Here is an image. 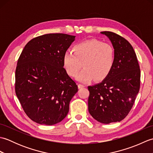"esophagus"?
<instances>
[{
    "mask_svg": "<svg viewBox=\"0 0 153 153\" xmlns=\"http://www.w3.org/2000/svg\"><path fill=\"white\" fill-rule=\"evenodd\" d=\"M85 87V85H83V84H78V88L81 89V88H83V87Z\"/></svg>",
    "mask_w": 153,
    "mask_h": 153,
    "instance_id": "esophagus-1",
    "label": "esophagus"
}]
</instances>
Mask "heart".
<instances>
[{"instance_id": "b5f03b06", "label": "heart", "mask_w": 153, "mask_h": 153, "mask_svg": "<svg viewBox=\"0 0 153 153\" xmlns=\"http://www.w3.org/2000/svg\"><path fill=\"white\" fill-rule=\"evenodd\" d=\"M73 53L67 51L63 55V64L67 73L76 76L84 68L77 79L87 82L93 79L102 80L108 76L115 62V52L112 45L91 39L75 45Z\"/></svg>"}]
</instances>
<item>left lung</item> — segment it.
<instances>
[{"mask_svg":"<svg viewBox=\"0 0 153 153\" xmlns=\"http://www.w3.org/2000/svg\"><path fill=\"white\" fill-rule=\"evenodd\" d=\"M115 52L112 69L101 82L88 86V110L94 119L102 123L122 121L130 111L140 88L141 71L131 44L120 35L102 31Z\"/></svg>","mask_w":153,"mask_h":153,"instance_id":"1","label":"left lung"}]
</instances>
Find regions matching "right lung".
Instances as JSON below:
<instances>
[{"instance_id": "right-lung-1", "label": "right lung", "mask_w": 153, "mask_h": 153, "mask_svg": "<svg viewBox=\"0 0 153 153\" xmlns=\"http://www.w3.org/2000/svg\"><path fill=\"white\" fill-rule=\"evenodd\" d=\"M76 36L49 33L25 45L16 69L15 91L27 116L39 124L64 119L77 85L63 68V55Z\"/></svg>"}]
</instances>
